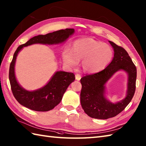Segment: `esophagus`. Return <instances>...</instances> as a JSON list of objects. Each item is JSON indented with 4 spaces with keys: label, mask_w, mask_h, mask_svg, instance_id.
<instances>
[{
    "label": "esophagus",
    "mask_w": 146,
    "mask_h": 146,
    "mask_svg": "<svg viewBox=\"0 0 146 146\" xmlns=\"http://www.w3.org/2000/svg\"><path fill=\"white\" fill-rule=\"evenodd\" d=\"M81 79V76L79 74H76V79L77 80H80Z\"/></svg>",
    "instance_id": "1"
}]
</instances>
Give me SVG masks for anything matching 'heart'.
Masks as SVG:
<instances>
[{
  "instance_id": "b5f03b06",
  "label": "heart",
  "mask_w": 146,
  "mask_h": 146,
  "mask_svg": "<svg viewBox=\"0 0 146 146\" xmlns=\"http://www.w3.org/2000/svg\"><path fill=\"white\" fill-rule=\"evenodd\" d=\"M114 51L110 45L93 38H82L74 41L71 51L66 49L62 54L63 63L70 69H76L82 61L85 72H100L111 62Z\"/></svg>"
}]
</instances>
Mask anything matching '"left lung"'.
Listing matches in <instances>:
<instances>
[{
    "instance_id": "8db88e82",
    "label": "left lung",
    "mask_w": 146,
    "mask_h": 146,
    "mask_svg": "<svg viewBox=\"0 0 146 146\" xmlns=\"http://www.w3.org/2000/svg\"><path fill=\"white\" fill-rule=\"evenodd\" d=\"M114 51V57L105 69L81 78L80 103L85 113L91 118L106 119L118 115L129 104L136 90V67L128 53L121 46L109 41ZM128 74V87L125 98L113 103L106 97V84L118 71Z\"/></svg>"
}]
</instances>
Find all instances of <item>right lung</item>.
I'll return each instance as SVG.
<instances>
[{"label": "right lung", "instance_id": "1", "mask_svg": "<svg viewBox=\"0 0 146 146\" xmlns=\"http://www.w3.org/2000/svg\"><path fill=\"white\" fill-rule=\"evenodd\" d=\"M74 32L73 28H66L45 35H39L18 47L10 63L9 80L14 97L20 105L34 111H49L61 102L67 87L76 78L73 73L56 71L44 86L33 91L25 89L18 82L15 73L16 59L19 52L24 47L34 44L51 45L63 43Z\"/></svg>", "mask_w": 146, "mask_h": 146}]
</instances>
